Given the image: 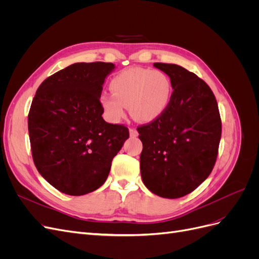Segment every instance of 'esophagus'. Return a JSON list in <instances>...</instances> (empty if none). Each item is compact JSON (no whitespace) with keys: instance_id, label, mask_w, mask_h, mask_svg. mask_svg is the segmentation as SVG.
<instances>
[{"instance_id":"esophagus-1","label":"esophagus","mask_w":259,"mask_h":259,"mask_svg":"<svg viewBox=\"0 0 259 259\" xmlns=\"http://www.w3.org/2000/svg\"><path fill=\"white\" fill-rule=\"evenodd\" d=\"M130 135H131V137H133V138L137 137V136H138L137 130H136V128H131V130H130Z\"/></svg>"}]
</instances>
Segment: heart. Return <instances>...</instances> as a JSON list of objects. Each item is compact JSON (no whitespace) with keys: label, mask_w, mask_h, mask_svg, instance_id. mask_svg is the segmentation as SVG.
I'll list each match as a JSON object with an SVG mask.
<instances>
[{"label":"heart","mask_w":259,"mask_h":259,"mask_svg":"<svg viewBox=\"0 0 259 259\" xmlns=\"http://www.w3.org/2000/svg\"><path fill=\"white\" fill-rule=\"evenodd\" d=\"M112 94L103 93L99 104L112 122L121 121L130 107L140 122H152L167 110L173 96L169 77L159 70L130 68L117 73L110 82Z\"/></svg>","instance_id":"heart-1"}]
</instances>
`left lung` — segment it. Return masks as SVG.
I'll use <instances>...</instances> for the list:
<instances>
[{
	"label": "left lung",
	"mask_w": 259,
	"mask_h": 259,
	"mask_svg": "<svg viewBox=\"0 0 259 259\" xmlns=\"http://www.w3.org/2000/svg\"><path fill=\"white\" fill-rule=\"evenodd\" d=\"M173 86L167 110L137 128L143 143L140 174L152 193L178 199L192 192L210 174L222 137L217 101L209 86L173 64H153Z\"/></svg>",
	"instance_id": "8db88e82"
}]
</instances>
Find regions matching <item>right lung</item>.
<instances>
[{
  "mask_svg": "<svg viewBox=\"0 0 259 259\" xmlns=\"http://www.w3.org/2000/svg\"><path fill=\"white\" fill-rule=\"evenodd\" d=\"M111 62H76L48 77L28 115L31 151L41 176L62 193L83 195L103 186L130 137L107 123L99 104Z\"/></svg>",
  "mask_w": 259,
  "mask_h": 259,
  "instance_id": "add662e5",
  "label": "right lung"
}]
</instances>
